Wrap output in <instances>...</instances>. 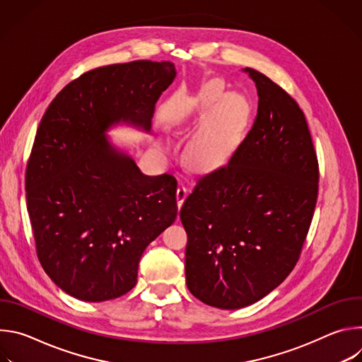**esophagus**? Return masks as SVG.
I'll list each match as a JSON object with an SVG mask.
<instances>
[{
    "label": "esophagus",
    "mask_w": 362,
    "mask_h": 362,
    "mask_svg": "<svg viewBox=\"0 0 362 362\" xmlns=\"http://www.w3.org/2000/svg\"><path fill=\"white\" fill-rule=\"evenodd\" d=\"M187 193H189V190H187L186 186H183V185H179V186H177V190H176V200H177V206H179V208L183 204V202H185Z\"/></svg>",
    "instance_id": "34e87169"
}]
</instances>
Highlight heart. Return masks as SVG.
<instances>
[{
  "label": "heart",
  "instance_id": "obj_1",
  "mask_svg": "<svg viewBox=\"0 0 362 362\" xmlns=\"http://www.w3.org/2000/svg\"><path fill=\"white\" fill-rule=\"evenodd\" d=\"M223 94V87L218 81L208 83L202 90L197 109L209 112ZM247 119L249 105L246 98L238 93L226 94L190 144L189 154L193 165L200 169L219 166L228 158ZM159 147L165 151L169 150L166 143H159Z\"/></svg>",
  "mask_w": 362,
  "mask_h": 362
}]
</instances>
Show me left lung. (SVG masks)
I'll use <instances>...</instances> for the list:
<instances>
[{
    "label": "left lung",
    "mask_w": 362,
    "mask_h": 362,
    "mask_svg": "<svg viewBox=\"0 0 362 362\" xmlns=\"http://www.w3.org/2000/svg\"><path fill=\"white\" fill-rule=\"evenodd\" d=\"M257 90L255 123L229 163L200 177L180 221L186 285L221 309L252 305L291 274L318 197V160L298 103L245 69Z\"/></svg>",
    "instance_id": "obj_1"
}]
</instances>
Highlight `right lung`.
I'll list each match as a JSON object with an SVG mask.
<instances>
[{
	"label": "right lung",
	"mask_w": 362,
	"mask_h": 362,
	"mask_svg": "<svg viewBox=\"0 0 362 362\" xmlns=\"http://www.w3.org/2000/svg\"><path fill=\"white\" fill-rule=\"evenodd\" d=\"M169 62L137 60L84 73L51 101L25 173L27 209L45 274L70 296L103 302L137 282L144 249L177 216L172 175L146 176L107 136L151 129L175 80Z\"/></svg>",
	"instance_id": "1"
}]
</instances>
